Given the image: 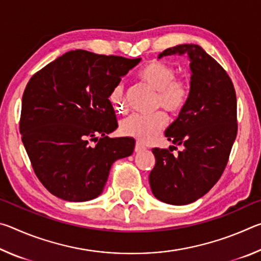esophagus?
Returning <instances> with one entry per match:
<instances>
[{"label":"esophagus","mask_w":261,"mask_h":261,"mask_svg":"<svg viewBox=\"0 0 261 261\" xmlns=\"http://www.w3.org/2000/svg\"><path fill=\"white\" fill-rule=\"evenodd\" d=\"M145 149H146V148H145L141 144H139V143L136 144V146H135V152L136 153H140V152L145 151Z\"/></svg>","instance_id":"esophagus-1"}]
</instances>
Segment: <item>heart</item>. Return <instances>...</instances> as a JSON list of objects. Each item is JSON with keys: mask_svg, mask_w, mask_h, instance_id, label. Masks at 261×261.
Instances as JSON below:
<instances>
[{"mask_svg": "<svg viewBox=\"0 0 261 261\" xmlns=\"http://www.w3.org/2000/svg\"><path fill=\"white\" fill-rule=\"evenodd\" d=\"M139 79L145 85L158 92V107L170 114H178L189 98L188 84L176 79V69L161 61H151L140 70ZM110 102L117 112H124V90L117 85L110 93ZM168 118L163 113L153 116L132 115L121 122L120 130L124 136L132 137L140 143H151L165 129Z\"/></svg>", "mask_w": 261, "mask_h": 261, "instance_id": "b5f03b06", "label": "heart"}]
</instances>
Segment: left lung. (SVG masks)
I'll list each match as a JSON object with an SVG mask.
<instances>
[{
  "label": "left lung",
  "instance_id": "left-lung-1",
  "mask_svg": "<svg viewBox=\"0 0 261 261\" xmlns=\"http://www.w3.org/2000/svg\"><path fill=\"white\" fill-rule=\"evenodd\" d=\"M170 55H188L191 70L187 105L166 130L171 147L182 151L153 148L148 179L156 199L188 205L205 196L227 166L237 135L236 93L228 73L200 46L168 48L159 59Z\"/></svg>",
  "mask_w": 261,
  "mask_h": 261
}]
</instances>
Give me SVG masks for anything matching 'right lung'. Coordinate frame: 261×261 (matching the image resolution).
I'll return each instance as SVG.
<instances>
[{
  "instance_id": "right-lung-1",
  "label": "right lung",
  "mask_w": 261,
  "mask_h": 261,
  "mask_svg": "<svg viewBox=\"0 0 261 261\" xmlns=\"http://www.w3.org/2000/svg\"><path fill=\"white\" fill-rule=\"evenodd\" d=\"M140 61L76 49L30 79L21 101V140L35 175L57 198L94 199L113 163L134 152L135 139L108 137L117 129L109 96ZM90 141L98 143L92 147Z\"/></svg>"
}]
</instances>
